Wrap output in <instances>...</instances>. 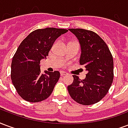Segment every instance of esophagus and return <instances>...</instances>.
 I'll list each match as a JSON object with an SVG mask.
<instances>
[{
	"mask_svg": "<svg viewBox=\"0 0 128 128\" xmlns=\"http://www.w3.org/2000/svg\"><path fill=\"white\" fill-rule=\"evenodd\" d=\"M60 76H63L68 74V73H67L66 72H64V71H61V72H60Z\"/></svg>",
	"mask_w": 128,
	"mask_h": 128,
	"instance_id": "1",
	"label": "esophagus"
}]
</instances>
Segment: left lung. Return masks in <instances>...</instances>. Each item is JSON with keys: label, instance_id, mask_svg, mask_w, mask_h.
I'll use <instances>...</instances> for the list:
<instances>
[{"label": "left lung", "instance_id": "8db88e82", "mask_svg": "<svg viewBox=\"0 0 128 128\" xmlns=\"http://www.w3.org/2000/svg\"><path fill=\"white\" fill-rule=\"evenodd\" d=\"M78 38L81 47L80 64L87 71L80 80L73 75V83L68 86L74 101L91 105L101 100L108 92L114 78L113 58L108 46L98 34L82 28H70Z\"/></svg>", "mask_w": 128, "mask_h": 128}]
</instances>
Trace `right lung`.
I'll list each match as a JSON object with an SVG mask.
<instances>
[{"label":"right lung","mask_w":128,"mask_h":128,"mask_svg":"<svg viewBox=\"0 0 128 128\" xmlns=\"http://www.w3.org/2000/svg\"><path fill=\"white\" fill-rule=\"evenodd\" d=\"M68 30L56 28L37 29L30 32L18 48L11 70L12 83L19 96L29 102L47 99L60 78L58 71L41 73L40 60L46 58L55 40Z\"/></svg>","instance_id":"add662e5"}]
</instances>
